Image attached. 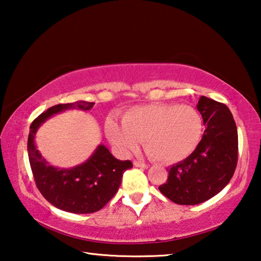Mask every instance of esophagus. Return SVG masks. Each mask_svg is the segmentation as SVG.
Listing matches in <instances>:
<instances>
[{"label": "esophagus", "instance_id": "34e87169", "mask_svg": "<svg viewBox=\"0 0 261 261\" xmlns=\"http://www.w3.org/2000/svg\"><path fill=\"white\" fill-rule=\"evenodd\" d=\"M134 166H135V167L145 168V169H147V168H148L147 163H144V162H140V161H134Z\"/></svg>", "mask_w": 261, "mask_h": 261}]
</instances>
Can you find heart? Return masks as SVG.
<instances>
[{
  "label": "heart",
  "instance_id": "obj_1",
  "mask_svg": "<svg viewBox=\"0 0 261 261\" xmlns=\"http://www.w3.org/2000/svg\"><path fill=\"white\" fill-rule=\"evenodd\" d=\"M202 120L191 106L151 103L134 107L122 115V125L106 124L109 140L123 154L138 148L139 140L153 160L174 163L191 154L199 144Z\"/></svg>",
  "mask_w": 261,
  "mask_h": 261
}]
</instances>
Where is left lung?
Here are the masks:
<instances>
[{"mask_svg": "<svg viewBox=\"0 0 261 261\" xmlns=\"http://www.w3.org/2000/svg\"><path fill=\"white\" fill-rule=\"evenodd\" d=\"M197 109L206 129L196 149L168 171L159 187L178 205H197L218 194L231 179L238 159V135L232 114L224 103L200 96Z\"/></svg>", "mask_w": 261, "mask_h": 261, "instance_id": "1", "label": "left lung"}]
</instances>
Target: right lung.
I'll return each mask as SVG.
<instances>
[{"label":"right lung","instance_id":"1","mask_svg":"<svg viewBox=\"0 0 261 261\" xmlns=\"http://www.w3.org/2000/svg\"><path fill=\"white\" fill-rule=\"evenodd\" d=\"M93 106L94 102L86 101L53 106L39 115L30 126L28 152L35 185L47 201L70 213L87 214L102 208L117 192L122 176L132 168V162L117 160L107 147L100 145L85 163L71 169H60L48 165L41 156L34 145V136L51 115L70 108L90 110Z\"/></svg>","mask_w":261,"mask_h":261}]
</instances>
